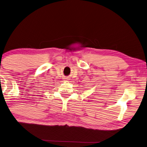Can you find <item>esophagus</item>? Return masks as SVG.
Wrapping results in <instances>:
<instances>
[{
  "instance_id": "34e87169",
  "label": "esophagus",
  "mask_w": 147,
  "mask_h": 147,
  "mask_svg": "<svg viewBox=\"0 0 147 147\" xmlns=\"http://www.w3.org/2000/svg\"><path fill=\"white\" fill-rule=\"evenodd\" d=\"M66 79H67V78H66Z\"/></svg>"
}]
</instances>
